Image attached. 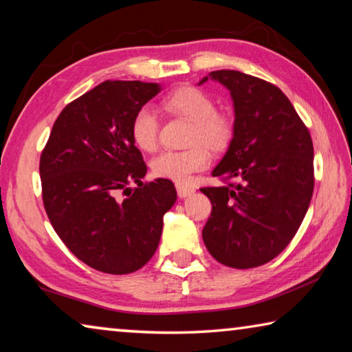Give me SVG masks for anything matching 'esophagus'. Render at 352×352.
<instances>
[{
	"label": "esophagus",
	"instance_id": "1",
	"mask_svg": "<svg viewBox=\"0 0 352 352\" xmlns=\"http://www.w3.org/2000/svg\"><path fill=\"white\" fill-rule=\"evenodd\" d=\"M194 192V188L191 186H185V185H177V194L180 199H185L188 196H191Z\"/></svg>",
	"mask_w": 352,
	"mask_h": 352
}]
</instances>
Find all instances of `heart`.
Here are the masks:
<instances>
[{"label": "heart", "mask_w": 352, "mask_h": 352, "mask_svg": "<svg viewBox=\"0 0 352 352\" xmlns=\"http://www.w3.org/2000/svg\"><path fill=\"white\" fill-rule=\"evenodd\" d=\"M167 113L191 122L186 150H166L150 163L155 177L175 183H186L194 172L204 170L210 163L211 152H222L233 136V122L228 116L217 113L214 98L197 86H182L167 94L163 100ZM160 120L148 106L139 108L131 119V139L142 152H153L158 142ZM207 148L205 149L204 147Z\"/></svg>", "instance_id": "obj_1"}]
</instances>
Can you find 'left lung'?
Returning a JSON list of instances; mask_svg holds the SVG:
<instances>
[{
  "label": "left lung",
  "mask_w": 352,
  "mask_h": 352,
  "mask_svg": "<svg viewBox=\"0 0 352 352\" xmlns=\"http://www.w3.org/2000/svg\"><path fill=\"white\" fill-rule=\"evenodd\" d=\"M230 91L233 138L213 177L224 186L202 188L211 216L202 230L219 263L248 270L285 249L314 194V144L296 109L277 86L236 70L202 78Z\"/></svg>",
  "instance_id": "1"
}]
</instances>
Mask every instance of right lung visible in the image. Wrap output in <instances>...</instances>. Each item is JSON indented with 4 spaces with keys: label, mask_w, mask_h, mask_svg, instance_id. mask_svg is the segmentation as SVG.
<instances>
[{
    "label": "right lung",
    "mask_w": 352,
    "mask_h": 352,
    "mask_svg": "<svg viewBox=\"0 0 352 352\" xmlns=\"http://www.w3.org/2000/svg\"><path fill=\"white\" fill-rule=\"evenodd\" d=\"M161 91L156 82L103 81L56 119L41 156L43 206L76 258L108 274H130L152 258L174 183L144 185L147 166L131 139V119ZM138 182L131 197L117 201Z\"/></svg>",
    "instance_id": "add662e5"
}]
</instances>
